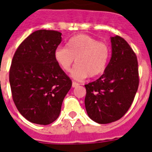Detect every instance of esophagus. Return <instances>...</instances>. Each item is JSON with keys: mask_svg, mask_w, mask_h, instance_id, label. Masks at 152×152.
Segmentation results:
<instances>
[{"mask_svg": "<svg viewBox=\"0 0 152 152\" xmlns=\"http://www.w3.org/2000/svg\"><path fill=\"white\" fill-rule=\"evenodd\" d=\"M79 85V83H77V82H73V83H72V87L73 88H76V87H78Z\"/></svg>", "mask_w": 152, "mask_h": 152, "instance_id": "esophagus-1", "label": "esophagus"}]
</instances>
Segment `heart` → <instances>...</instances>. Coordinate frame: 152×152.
<instances>
[{"label":"heart","mask_w":152,"mask_h":152,"mask_svg":"<svg viewBox=\"0 0 152 152\" xmlns=\"http://www.w3.org/2000/svg\"><path fill=\"white\" fill-rule=\"evenodd\" d=\"M109 57L110 48L107 44L84 34L72 37L66 48H58L54 53L56 61L64 71L70 72L75 61L76 64L71 76L79 81L104 73Z\"/></svg>","instance_id":"1"}]
</instances>
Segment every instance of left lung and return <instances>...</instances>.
I'll return each instance as SVG.
<instances>
[{"mask_svg":"<svg viewBox=\"0 0 152 152\" xmlns=\"http://www.w3.org/2000/svg\"><path fill=\"white\" fill-rule=\"evenodd\" d=\"M111 58L104 73L85 85L88 117L99 124L120 120L132 105L139 86L137 56L119 35L110 38Z\"/></svg>","mask_w":152,"mask_h":152,"instance_id":"left-lung-1","label":"left lung"}]
</instances>
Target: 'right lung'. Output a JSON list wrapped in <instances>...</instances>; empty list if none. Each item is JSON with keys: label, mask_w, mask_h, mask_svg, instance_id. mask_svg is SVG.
<instances>
[{"label": "right lung", "mask_w": 152, "mask_h": 152, "mask_svg": "<svg viewBox=\"0 0 152 152\" xmlns=\"http://www.w3.org/2000/svg\"><path fill=\"white\" fill-rule=\"evenodd\" d=\"M61 42L58 31H35L13 56L10 70L13 101L20 114L32 123L45 126L55 121L72 86L54 58Z\"/></svg>", "instance_id": "add662e5"}]
</instances>
